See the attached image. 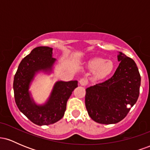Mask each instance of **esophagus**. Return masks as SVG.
Here are the masks:
<instances>
[{"mask_svg":"<svg viewBox=\"0 0 150 150\" xmlns=\"http://www.w3.org/2000/svg\"><path fill=\"white\" fill-rule=\"evenodd\" d=\"M79 82H80V85H82V86H85L87 85V80H86L85 78H81L80 81H79Z\"/></svg>","mask_w":150,"mask_h":150,"instance_id":"esophagus-1","label":"esophagus"}]
</instances>
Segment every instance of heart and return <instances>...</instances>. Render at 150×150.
Returning a JSON list of instances; mask_svg holds the SVG:
<instances>
[{
  "label": "heart",
  "mask_w": 150,
  "mask_h": 150,
  "mask_svg": "<svg viewBox=\"0 0 150 150\" xmlns=\"http://www.w3.org/2000/svg\"><path fill=\"white\" fill-rule=\"evenodd\" d=\"M88 68L95 70V75L98 78H104L113 71L114 65L112 61H105L102 58H94L88 62Z\"/></svg>",
  "instance_id": "heart-1"
}]
</instances>
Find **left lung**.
Listing matches in <instances>:
<instances>
[{
	"mask_svg": "<svg viewBox=\"0 0 150 150\" xmlns=\"http://www.w3.org/2000/svg\"><path fill=\"white\" fill-rule=\"evenodd\" d=\"M118 61L119 65L111 78L86 89L89 116L101 124L123 120L140 94L141 77L135 61L122 52L118 55Z\"/></svg>",
	"mask_w": 150,
	"mask_h": 150,
	"instance_id": "8db88e82",
	"label": "left lung"
}]
</instances>
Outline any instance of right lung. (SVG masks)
Returning <instances> with one entry per match:
<instances>
[{
    "label": "right lung",
    "mask_w": 150,
    "mask_h": 150,
    "mask_svg": "<svg viewBox=\"0 0 150 150\" xmlns=\"http://www.w3.org/2000/svg\"><path fill=\"white\" fill-rule=\"evenodd\" d=\"M52 48L39 46L25 56L19 65L13 81L15 100L20 111L32 123L47 125L56 123L64 116L67 101L77 87V81L56 82L51 95L44 104L37 105L30 97V85L39 71L50 72L56 61Z\"/></svg>",
    "instance_id": "right-lung-1"
}]
</instances>
